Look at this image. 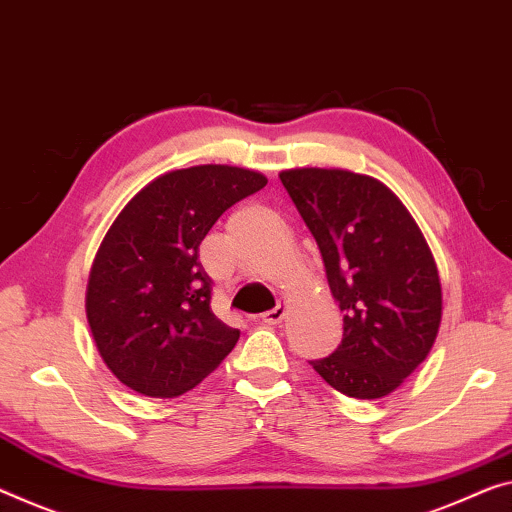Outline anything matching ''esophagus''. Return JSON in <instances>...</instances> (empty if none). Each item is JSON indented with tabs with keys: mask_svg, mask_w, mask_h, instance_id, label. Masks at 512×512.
Returning <instances> with one entry per match:
<instances>
[{
	"mask_svg": "<svg viewBox=\"0 0 512 512\" xmlns=\"http://www.w3.org/2000/svg\"><path fill=\"white\" fill-rule=\"evenodd\" d=\"M288 316V306L286 304H277V309L267 311L261 316V320L265 322V325H279V322Z\"/></svg>",
	"mask_w": 512,
	"mask_h": 512,
	"instance_id": "1",
	"label": "esophagus"
}]
</instances>
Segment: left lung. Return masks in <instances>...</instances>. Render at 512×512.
<instances>
[{"instance_id":"obj_1","label":"left lung","mask_w":512,"mask_h":512,"mask_svg":"<svg viewBox=\"0 0 512 512\" xmlns=\"http://www.w3.org/2000/svg\"><path fill=\"white\" fill-rule=\"evenodd\" d=\"M279 178L343 311V341L311 361L313 371L348 398L389 396L428 357L442 322V281L426 238L373 176L302 167Z\"/></svg>"}]
</instances>
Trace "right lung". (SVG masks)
<instances>
[{
  "mask_svg": "<svg viewBox=\"0 0 512 512\" xmlns=\"http://www.w3.org/2000/svg\"><path fill=\"white\" fill-rule=\"evenodd\" d=\"M265 185L263 174L231 164L167 171L109 226L86 283V320L125 387L183 396L235 348L240 332L210 309L199 245L224 210Z\"/></svg>",
  "mask_w": 512,
  "mask_h": 512,
  "instance_id": "obj_1",
  "label": "right lung"
}]
</instances>
